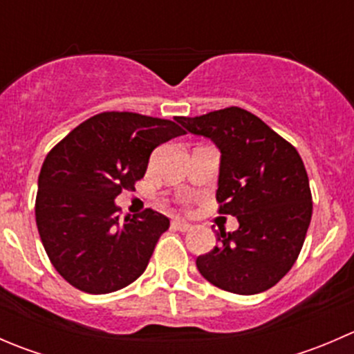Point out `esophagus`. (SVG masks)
Returning <instances> with one entry per match:
<instances>
[{"instance_id": "34e87169", "label": "esophagus", "mask_w": 354, "mask_h": 354, "mask_svg": "<svg viewBox=\"0 0 354 354\" xmlns=\"http://www.w3.org/2000/svg\"><path fill=\"white\" fill-rule=\"evenodd\" d=\"M171 226H173V230L181 231V233H188V231L192 230L190 224H188V223H183V221H180V219H174L173 223H171Z\"/></svg>"}]
</instances>
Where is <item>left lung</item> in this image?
I'll list each match as a JSON object with an SVG mask.
<instances>
[{
  "mask_svg": "<svg viewBox=\"0 0 354 354\" xmlns=\"http://www.w3.org/2000/svg\"><path fill=\"white\" fill-rule=\"evenodd\" d=\"M180 123L219 147V214L240 223L233 233L221 231L219 245L198 257L200 274L234 295L276 286L295 266L312 219L308 174L298 151L236 106L183 116Z\"/></svg>",
  "mask_w": 354,
  "mask_h": 354,
  "instance_id": "left-lung-1",
  "label": "left lung"
}]
</instances>
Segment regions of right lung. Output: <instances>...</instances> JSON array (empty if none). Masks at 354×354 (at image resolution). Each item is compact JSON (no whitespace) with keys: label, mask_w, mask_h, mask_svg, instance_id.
Returning a JSON list of instances; mask_svg holds the SVG:
<instances>
[{"label":"right lung","mask_w":354,"mask_h":354,"mask_svg":"<svg viewBox=\"0 0 354 354\" xmlns=\"http://www.w3.org/2000/svg\"><path fill=\"white\" fill-rule=\"evenodd\" d=\"M185 133L180 116L106 111L49 151L39 174L35 223L49 260L71 286L106 295L144 274L169 219L145 209L120 221L114 198L135 190L157 145Z\"/></svg>","instance_id":"add662e5"}]
</instances>
